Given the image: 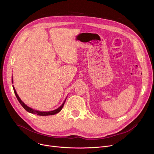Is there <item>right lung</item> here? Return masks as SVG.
I'll list each match as a JSON object with an SVG mask.
<instances>
[{
    "instance_id": "1",
    "label": "right lung",
    "mask_w": 154,
    "mask_h": 154,
    "mask_svg": "<svg viewBox=\"0 0 154 154\" xmlns=\"http://www.w3.org/2000/svg\"><path fill=\"white\" fill-rule=\"evenodd\" d=\"M12 82H13V80H12ZM13 88H14V93L15 94V96L16 97H17V100H19V102H20V103L21 104V106L23 107V109H25L26 111H27L28 112H30L31 113V114H37V116H51V115H54V114H57V113H59L61 110L63 108V105L65 103V102H66V100H64V102H63V103L61 105V106L58 108L57 109L54 110H52V111H49V112H40V111H38V110H34L32 109V108L28 107L27 105H26L25 103H24L22 100L21 99H20V97H19V95H17V92H16V91L14 87L13 86Z\"/></svg>"
}]
</instances>
